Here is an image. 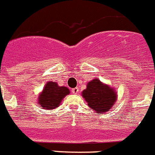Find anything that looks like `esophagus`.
Listing matches in <instances>:
<instances>
[{"mask_svg":"<svg viewBox=\"0 0 155 155\" xmlns=\"http://www.w3.org/2000/svg\"><path fill=\"white\" fill-rule=\"evenodd\" d=\"M78 92H79V88H78V87H76V88H74L72 89V92L74 94H77Z\"/></svg>","mask_w":155,"mask_h":155,"instance_id":"esophagus-1","label":"esophagus"}]
</instances>
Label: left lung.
<instances>
[{
    "label": "left lung",
    "instance_id": "obj_1",
    "mask_svg": "<svg viewBox=\"0 0 155 155\" xmlns=\"http://www.w3.org/2000/svg\"><path fill=\"white\" fill-rule=\"evenodd\" d=\"M81 95L88 107L98 114L107 112L114 105L117 98L115 88L104 84L98 78L90 81Z\"/></svg>",
    "mask_w": 155,
    "mask_h": 155
}]
</instances>
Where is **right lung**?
I'll return each instance as SVG.
<instances>
[{"label":"right lung","instance_id":"right-lung-1","mask_svg":"<svg viewBox=\"0 0 155 155\" xmlns=\"http://www.w3.org/2000/svg\"><path fill=\"white\" fill-rule=\"evenodd\" d=\"M70 94V89L67 87L59 86L54 81H48L43 90L39 94L38 104L41 109L53 110L59 107L63 98Z\"/></svg>","mask_w":155,"mask_h":155}]
</instances>
